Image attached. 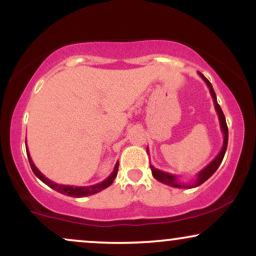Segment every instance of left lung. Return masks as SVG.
<instances>
[{
  "mask_svg": "<svg viewBox=\"0 0 256 256\" xmlns=\"http://www.w3.org/2000/svg\"><path fill=\"white\" fill-rule=\"evenodd\" d=\"M198 73L200 74V77L204 79V83L207 84V86L210 88V95H212L213 102H214V108H216V113H218V118H219V122H220V128H222V134H224V142H222V150L219 152V154L216 155V158H213V160L210 161V162L208 164V165L206 166L204 168H202L201 171H200L198 174H196V178L194 179L192 183H182V182L178 180L177 176L171 174V173L164 172V171H161V170L155 168L154 166L150 165L152 174V177L156 179V180L161 182V183H164V184H166V185H170V186H172V188H178V189H192V188H196V186H198V185H201L202 183H204V182L207 180V179L210 178V177H212L213 173L216 172V170H218V167L220 166V164H222V158H224L226 148H228V125H226L225 116H224V113H222V108H220V106L218 104V101H216V92H214V90H213L212 84L210 83V80H208V79L206 78L202 74V73H200V72H198ZM146 152H149L148 149H146Z\"/></svg>",
  "mask_w": 256,
  "mask_h": 256,
  "instance_id": "1",
  "label": "left lung"
}]
</instances>
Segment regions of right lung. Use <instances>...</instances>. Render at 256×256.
Instances as JSON below:
<instances>
[{"label":"right lung","mask_w":256,"mask_h":256,"mask_svg":"<svg viewBox=\"0 0 256 256\" xmlns=\"http://www.w3.org/2000/svg\"><path fill=\"white\" fill-rule=\"evenodd\" d=\"M26 152H28V161H30V166H31L32 171H34V174H36V177L40 178L44 184H46L48 186H50L52 189H54L55 192L64 194V195H66V196H71V198H84V196H90V195H94V194H98L100 192H102V190H104L106 188H108L112 183H113V180L116 177V173H118L119 162H116V166H114L113 172L108 176V178L104 179V182H100V183H98V184L89 185V186H72V185L58 184V183H55V182L50 180L49 178H46V176H44L43 173L37 168L36 165L34 164V161H32V158L30 156V152H28V148H26Z\"/></svg>","instance_id":"add662e5"}]
</instances>
